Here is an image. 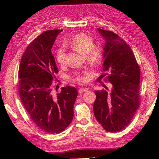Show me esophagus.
I'll return each mask as SVG.
<instances>
[{
    "label": "esophagus",
    "instance_id": "esophagus-1",
    "mask_svg": "<svg viewBox=\"0 0 159 159\" xmlns=\"http://www.w3.org/2000/svg\"><path fill=\"white\" fill-rule=\"evenodd\" d=\"M87 91V89L86 88H80L79 90V93H80V94H81V93H84V92H86V91Z\"/></svg>",
    "mask_w": 159,
    "mask_h": 159
}]
</instances>
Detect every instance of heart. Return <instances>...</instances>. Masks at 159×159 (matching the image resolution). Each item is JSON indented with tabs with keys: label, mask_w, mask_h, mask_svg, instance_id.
Masks as SVG:
<instances>
[{
	"label": "heart",
	"mask_w": 159,
	"mask_h": 159,
	"mask_svg": "<svg viewBox=\"0 0 159 159\" xmlns=\"http://www.w3.org/2000/svg\"><path fill=\"white\" fill-rule=\"evenodd\" d=\"M73 49L82 55H85L87 62L93 66H97L102 62L103 58V52L101 47L95 46L94 41L90 36L85 33H79L75 35L70 43H66ZM57 61L61 65L66 63V52L64 46L58 48L56 51ZM75 80L84 82L85 79L78 75L75 77Z\"/></svg>",
	"instance_id": "heart-1"
}]
</instances>
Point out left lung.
Listing matches in <instances>:
<instances>
[{
  "label": "left lung",
  "instance_id": "1",
  "mask_svg": "<svg viewBox=\"0 0 159 159\" xmlns=\"http://www.w3.org/2000/svg\"><path fill=\"white\" fill-rule=\"evenodd\" d=\"M103 37V70L111 83V93L95 91L93 111L97 120L109 132L129 124L139 106L140 68L129 46L115 33L97 29Z\"/></svg>",
  "mask_w": 159,
  "mask_h": 159
}]
</instances>
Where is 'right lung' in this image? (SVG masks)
I'll return each instance as SVG.
<instances>
[{"instance_id":"add662e5","label":"right lung","mask_w":159,"mask_h":159,"mask_svg":"<svg viewBox=\"0 0 159 159\" xmlns=\"http://www.w3.org/2000/svg\"><path fill=\"white\" fill-rule=\"evenodd\" d=\"M62 30H48L40 34L24 52L19 71V92L32 121L49 133H58L71 122L77 89L61 88L57 95L52 91L58 70L52 48Z\"/></svg>"}]
</instances>
